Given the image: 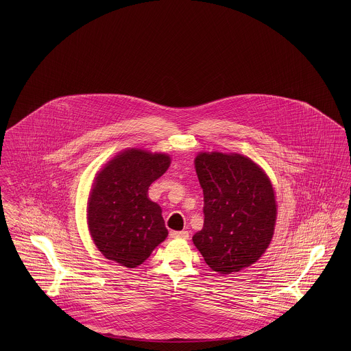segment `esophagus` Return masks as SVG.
<instances>
[{"mask_svg": "<svg viewBox=\"0 0 351 351\" xmlns=\"http://www.w3.org/2000/svg\"><path fill=\"white\" fill-rule=\"evenodd\" d=\"M170 237L175 239H188L189 233L188 232H171Z\"/></svg>", "mask_w": 351, "mask_h": 351, "instance_id": "obj_1", "label": "esophagus"}]
</instances>
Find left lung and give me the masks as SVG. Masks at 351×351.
Here are the masks:
<instances>
[{"label":"left lung","instance_id":"left-lung-1","mask_svg":"<svg viewBox=\"0 0 351 351\" xmlns=\"http://www.w3.org/2000/svg\"><path fill=\"white\" fill-rule=\"evenodd\" d=\"M195 171L203 189L204 223L193 243L220 274L252 265L274 234L276 203L263 169L242 154L199 153Z\"/></svg>","mask_w":351,"mask_h":351}]
</instances>
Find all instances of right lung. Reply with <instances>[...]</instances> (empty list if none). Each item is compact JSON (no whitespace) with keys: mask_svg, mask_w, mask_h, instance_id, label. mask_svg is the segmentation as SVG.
I'll return each instance as SVG.
<instances>
[{"mask_svg":"<svg viewBox=\"0 0 351 351\" xmlns=\"http://www.w3.org/2000/svg\"><path fill=\"white\" fill-rule=\"evenodd\" d=\"M170 163L167 154L128 149L97 173L87 203V223L108 260L136 267L166 239L162 210L149 199L148 189Z\"/></svg>","mask_w":351,"mask_h":351,"instance_id":"right-lung-1","label":"right lung"}]
</instances>
